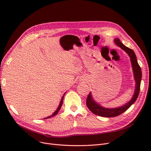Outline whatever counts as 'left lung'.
<instances>
[{"mask_svg": "<svg viewBox=\"0 0 151 151\" xmlns=\"http://www.w3.org/2000/svg\"><path fill=\"white\" fill-rule=\"evenodd\" d=\"M116 44L119 46L120 47L124 50L127 53H128L129 56L130 58L131 62L132 64V68L133 70V73L134 76V80L136 81V87H135V91H134V94L133 95V97L132 100L129 101L127 104H126L124 106L122 107L116 108H105L104 107H101L97 103L95 102L92 98L91 93H89L87 97L86 100V105L88 106V108L94 114L105 117H116L119 115L121 114L124 112H125L126 110H127L132 104H133L135 101L137 100L138 95L140 91V84H141V69L140 66L139 65L137 56L134 51L129 48V47L125 46L123 43L120 41L119 39L116 38L114 40Z\"/></svg>", "mask_w": 151, "mask_h": 151, "instance_id": "8db88e82", "label": "left lung"}]
</instances>
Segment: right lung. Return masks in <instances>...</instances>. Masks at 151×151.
<instances>
[{
  "instance_id": "obj_1",
  "label": "right lung",
  "mask_w": 151,
  "mask_h": 151,
  "mask_svg": "<svg viewBox=\"0 0 151 151\" xmlns=\"http://www.w3.org/2000/svg\"><path fill=\"white\" fill-rule=\"evenodd\" d=\"M63 96L62 97V99H61V101H60V105H59V107L58 108V109H56V111H55L52 114V115H51L50 116H48V117H46L45 119H48V118H50V117H52V116H55L58 113V112L59 111V110H60V108H61V106H62V103H63Z\"/></svg>"
}]
</instances>
